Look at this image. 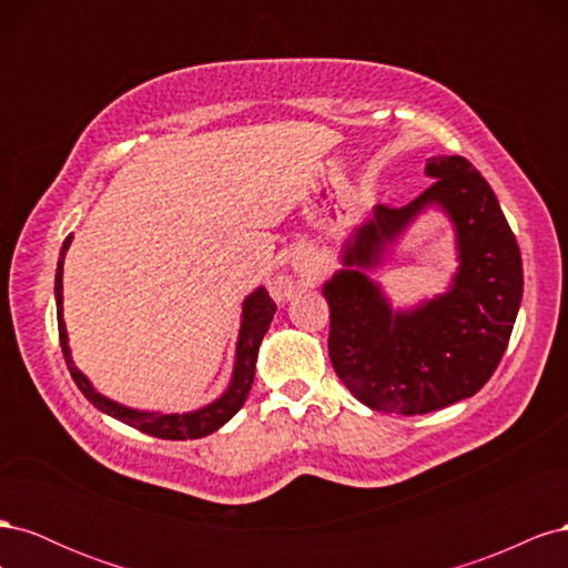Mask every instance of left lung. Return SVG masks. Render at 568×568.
Instances as JSON below:
<instances>
[{"label": "left lung", "instance_id": "left-lung-1", "mask_svg": "<svg viewBox=\"0 0 568 568\" xmlns=\"http://www.w3.org/2000/svg\"><path fill=\"white\" fill-rule=\"evenodd\" d=\"M426 175L434 184L403 209L376 205L346 265H374L412 217L438 203L455 222L459 248L448 294L393 313L359 270H341L324 284L338 379L359 403L388 415H426L480 390L500 365L524 294L517 236L490 184L462 156L432 159Z\"/></svg>", "mask_w": 568, "mask_h": 568}]
</instances>
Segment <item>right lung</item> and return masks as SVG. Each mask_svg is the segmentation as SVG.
Segmentation results:
<instances>
[{
  "instance_id": "obj_1",
  "label": "right lung",
  "mask_w": 568,
  "mask_h": 568,
  "mask_svg": "<svg viewBox=\"0 0 568 568\" xmlns=\"http://www.w3.org/2000/svg\"><path fill=\"white\" fill-rule=\"evenodd\" d=\"M71 246V236L63 242L61 248V257H59V267H57V320H59V341H61V351L65 357L68 372H71L73 382L78 384V388L84 393L94 407H99L106 415L125 422L140 432L156 436V438H165V440H186V438H201L209 436L217 428L230 422L239 409H242L246 395L251 390L253 376H255V359H257V348H261V341L267 332V326L272 322L274 311L277 305L272 303V298L267 296L265 288H255L253 294L244 301V315H242V332H239V343H236V363H234V374H232V384L230 388L220 395L215 403H211L209 407L189 412V415H159V412H140V409H130L125 405H118L104 395L97 393L92 388V384L88 382L75 365L71 351H68V336H65V324H63V255Z\"/></svg>"
}]
</instances>
